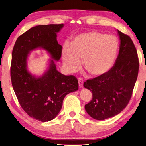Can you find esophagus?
I'll return each instance as SVG.
<instances>
[{"label":"esophagus","mask_w":146,"mask_h":146,"mask_svg":"<svg viewBox=\"0 0 146 146\" xmlns=\"http://www.w3.org/2000/svg\"><path fill=\"white\" fill-rule=\"evenodd\" d=\"M78 82H79V88H82L83 86V79L81 78H78Z\"/></svg>","instance_id":"1"}]
</instances>
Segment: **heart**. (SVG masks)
<instances>
[{"mask_svg": "<svg viewBox=\"0 0 146 146\" xmlns=\"http://www.w3.org/2000/svg\"><path fill=\"white\" fill-rule=\"evenodd\" d=\"M119 48L117 38L102 32L91 31L75 37L71 44H65L62 49V60L70 72L81 65L93 76H101L111 70Z\"/></svg>", "mask_w": 146, "mask_h": 146, "instance_id": "obj_1", "label": "heart"}]
</instances>
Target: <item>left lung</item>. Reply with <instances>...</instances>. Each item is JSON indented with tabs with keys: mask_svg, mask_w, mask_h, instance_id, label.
I'll use <instances>...</instances> for the list:
<instances>
[{
	"mask_svg": "<svg viewBox=\"0 0 146 146\" xmlns=\"http://www.w3.org/2000/svg\"><path fill=\"white\" fill-rule=\"evenodd\" d=\"M120 48L114 65L103 76L88 79L83 84L92 92V99L85 105L90 116L97 120L120 113L130 101L139 73L137 51L131 38L117 30Z\"/></svg>",
	"mask_w": 146,
	"mask_h": 146,
	"instance_id": "8db88e82",
	"label": "left lung"
}]
</instances>
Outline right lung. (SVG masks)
Instances as JSON below:
<instances>
[{"instance_id":"obj_1","label":"right lung","mask_w":146,"mask_h":146,"mask_svg":"<svg viewBox=\"0 0 146 146\" xmlns=\"http://www.w3.org/2000/svg\"><path fill=\"white\" fill-rule=\"evenodd\" d=\"M64 24L38 25L19 36L14 46L11 65L13 90L22 109L30 117L42 122L53 119L62 109L68 93L78 90V81L74 76H65L56 70L53 60L48 70L35 78L27 69L30 51L42 48L58 61L62 46L56 40V33Z\"/></svg>"}]
</instances>
